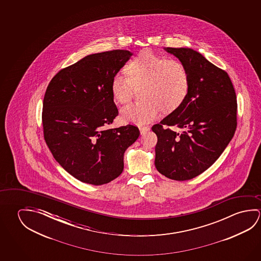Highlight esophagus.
I'll return each instance as SVG.
<instances>
[{"label":"esophagus","instance_id":"1","mask_svg":"<svg viewBox=\"0 0 261 261\" xmlns=\"http://www.w3.org/2000/svg\"><path fill=\"white\" fill-rule=\"evenodd\" d=\"M139 130H140V134H141V135H145V133H147L149 131L150 128L148 126H143V127H140Z\"/></svg>","mask_w":261,"mask_h":261}]
</instances>
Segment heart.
I'll use <instances>...</instances> for the list:
<instances>
[{
  "label": "heart",
  "mask_w": 261,
  "mask_h": 261,
  "mask_svg": "<svg viewBox=\"0 0 261 261\" xmlns=\"http://www.w3.org/2000/svg\"><path fill=\"white\" fill-rule=\"evenodd\" d=\"M127 77L117 73L111 81L116 102H129L136 90L141 91L139 103H129L121 110L122 119L131 124H147L163 111L175 110L184 102L189 90V74L185 64L167 59L149 50L142 51L125 67Z\"/></svg>",
  "instance_id": "heart-1"
}]
</instances>
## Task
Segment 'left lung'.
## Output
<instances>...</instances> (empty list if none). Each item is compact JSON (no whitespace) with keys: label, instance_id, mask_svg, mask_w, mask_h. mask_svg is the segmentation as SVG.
I'll list each match as a JSON object with an SVG mask.
<instances>
[{"label":"left lung","instance_id":"1","mask_svg":"<svg viewBox=\"0 0 261 261\" xmlns=\"http://www.w3.org/2000/svg\"><path fill=\"white\" fill-rule=\"evenodd\" d=\"M165 50L188 69L189 90L184 102L152 127L158 137L154 166L168 178L184 181L211 167L229 144L237 128V96L226 72L200 53L191 48Z\"/></svg>","mask_w":261,"mask_h":261}]
</instances>
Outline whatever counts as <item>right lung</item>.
<instances>
[{
    "instance_id": "add662e5",
    "label": "right lung",
    "mask_w": 261,
    "mask_h": 261,
    "mask_svg": "<svg viewBox=\"0 0 261 261\" xmlns=\"http://www.w3.org/2000/svg\"><path fill=\"white\" fill-rule=\"evenodd\" d=\"M132 56L127 50L89 55L62 69L48 85L44 140L61 167L84 183L116 179L124 169L125 150L140 135L132 124L107 128L118 115L112 79Z\"/></svg>"
}]
</instances>
